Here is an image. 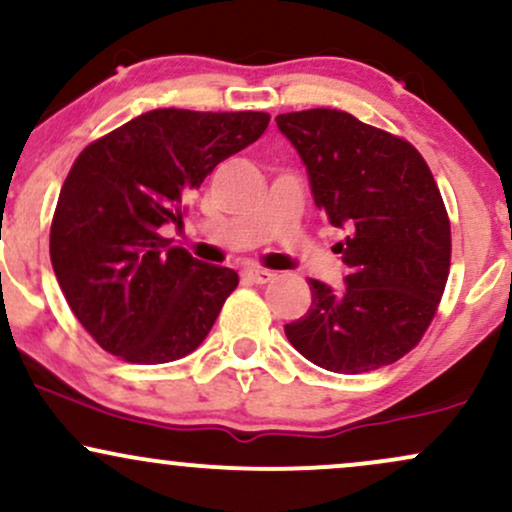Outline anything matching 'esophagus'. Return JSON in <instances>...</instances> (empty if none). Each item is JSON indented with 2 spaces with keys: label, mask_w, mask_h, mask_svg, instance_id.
<instances>
[{
  "label": "esophagus",
  "mask_w": 512,
  "mask_h": 512,
  "mask_svg": "<svg viewBox=\"0 0 512 512\" xmlns=\"http://www.w3.org/2000/svg\"><path fill=\"white\" fill-rule=\"evenodd\" d=\"M274 272H269V269L264 267H248L243 269V279L252 281V284H267L269 279H272Z\"/></svg>",
  "instance_id": "obj_1"
}]
</instances>
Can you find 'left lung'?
<instances>
[{
    "label": "left lung",
    "instance_id": "obj_1",
    "mask_svg": "<svg viewBox=\"0 0 512 512\" xmlns=\"http://www.w3.org/2000/svg\"><path fill=\"white\" fill-rule=\"evenodd\" d=\"M308 170L315 204L349 267L342 289L308 279V313L284 327L298 354L332 373L358 375L409 354L443 296L450 221L436 180L404 139L342 110L276 115Z\"/></svg>",
    "mask_w": 512,
    "mask_h": 512
}]
</instances>
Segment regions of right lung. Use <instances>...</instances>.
<instances>
[{
	"mask_svg": "<svg viewBox=\"0 0 512 512\" xmlns=\"http://www.w3.org/2000/svg\"><path fill=\"white\" fill-rule=\"evenodd\" d=\"M267 113L158 108L81 151L50 228V260L76 320L108 354L168 363L207 339L238 286L158 236L182 226L204 178L262 137Z\"/></svg>",
	"mask_w": 512,
	"mask_h": 512,
	"instance_id": "right-lung-1",
	"label": "right lung"
}]
</instances>
